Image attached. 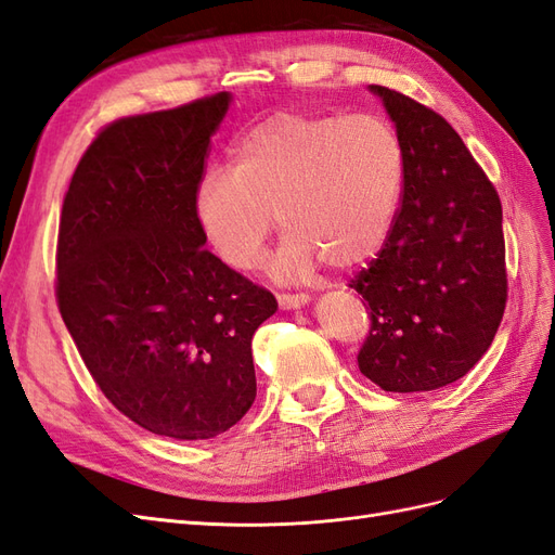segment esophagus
Wrapping results in <instances>:
<instances>
[{"instance_id": "34e87169", "label": "esophagus", "mask_w": 555, "mask_h": 555, "mask_svg": "<svg viewBox=\"0 0 555 555\" xmlns=\"http://www.w3.org/2000/svg\"><path fill=\"white\" fill-rule=\"evenodd\" d=\"M278 304L284 310H292V308H300L310 304V296L308 294H278Z\"/></svg>"}]
</instances>
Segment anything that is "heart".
<instances>
[{"label": "heart", "instance_id": "obj_1", "mask_svg": "<svg viewBox=\"0 0 555 555\" xmlns=\"http://www.w3.org/2000/svg\"><path fill=\"white\" fill-rule=\"evenodd\" d=\"M405 188V147L379 115L282 111L231 147V169L198 178L194 217L233 271L261 257L278 222L287 229L273 261L298 278L326 259L354 268L389 241Z\"/></svg>", "mask_w": 555, "mask_h": 555}]
</instances>
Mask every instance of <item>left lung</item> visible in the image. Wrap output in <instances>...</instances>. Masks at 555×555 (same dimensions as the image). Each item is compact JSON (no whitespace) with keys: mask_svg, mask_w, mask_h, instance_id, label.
I'll return each instance as SVG.
<instances>
[{"mask_svg":"<svg viewBox=\"0 0 555 555\" xmlns=\"http://www.w3.org/2000/svg\"><path fill=\"white\" fill-rule=\"evenodd\" d=\"M371 90L405 147V188L389 241L349 280L371 310L359 371L384 391H433L483 357L505 314L502 204L440 113Z\"/></svg>","mask_w":555,"mask_h":555,"instance_id":"left-lung-1","label":"left lung"}]
</instances>
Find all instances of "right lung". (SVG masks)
<instances>
[{
    "label": "right lung",
    "instance_id": "obj_1",
    "mask_svg": "<svg viewBox=\"0 0 555 555\" xmlns=\"http://www.w3.org/2000/svg\"><path fill=\"white\" fill-rule=\"evenodd\" d=\"M227 92L120 117L64 194L55 296L99 389L133 424L210 440L257 396L251 335L275 296L208 251L194 217Z\"/></svg>",
    "mask_w": 555,
    "mask_h": 555
}]
</instances>
